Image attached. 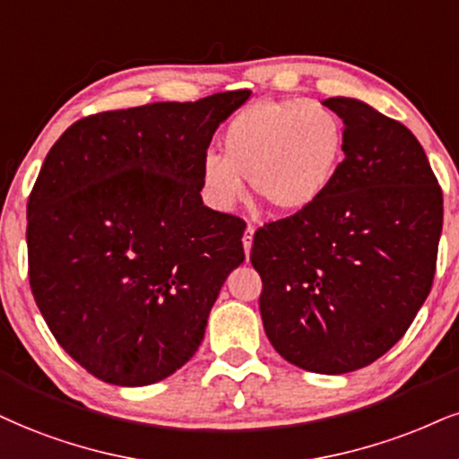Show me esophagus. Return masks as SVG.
Wrapping results in <instances>:
<instances>
[{"mask_svg": "<svg viewBox=\"0 0 459 459\" xmlns=\"http://www.w3.org/2000/svg\"><path fill=\"white\" fill-rule=\"evenodd\" d=\"M253 234H255V228L253 225H247V231L245 236H242V247H245V255L248 259V255H251V247H253Z\"/></svg>", "mask_w": 459, "mask_h": 459, "instance_id": "esophagus-1", "label": "esophagus"}]
</instances>
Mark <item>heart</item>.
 Returning a JSON list of instances; mask_svg holds the SVG:
<instances>
[{
  "label": "heart",
  "instance_id": "obj_1",
  "mask_svg": "<svg viewBox=\"0 0 459 459\" xmlns=\"http://www.w3.org/2000/svg\"><path fill=\"white\" fill-rule=\"evenodd\" d=\"M204 155L200 183L206 202L231 212L247 197L245 178L274 211H308L330 189L344 160L341 117L319 101L262 100L242 108Z\"/></svg>",
  "mask_w": 459,
  "mask_h": 459
}]
</instances>
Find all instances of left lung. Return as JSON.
Wrapping results in <instances>:
<instances>
[{"label":"left lung","mask_w":459,"mask_h":459,"mask_svg":"<svg viewBox=\"0 0 459 459\" xmlns=\"http://www.w3.org/2000/svg\"><path fill=\"white\" fill-rule=\"evenodd\" d=\"M321 104L342 118L344 160L308 211L253 238L264 330L276 353L319 375L385 355L432 290L443 191L417 138L355 98Z\"/></svg>","instance_id":"obj_1"}]
</instances>
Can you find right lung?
Returning <instances> with one entry per match:
<instances>
[{
  "instance_id": "right-lung-1",
  "label": "right lung",
  "mask_w": 459,
  "mask_h": 459,
  "mask_svg": "<svg viewBox=\"0 0 459 459\" xmlns=\"http://www.w3.org/2000/svg\"><path fill=\"white\" fill-rule=\"evenodd\" d=\"M248 95L100 112L48 151L27 204L30 285L56 342L101 381L174 375L245 262L242 221L204 206L200 163Z\"/></svg>"
}]
</instances>
